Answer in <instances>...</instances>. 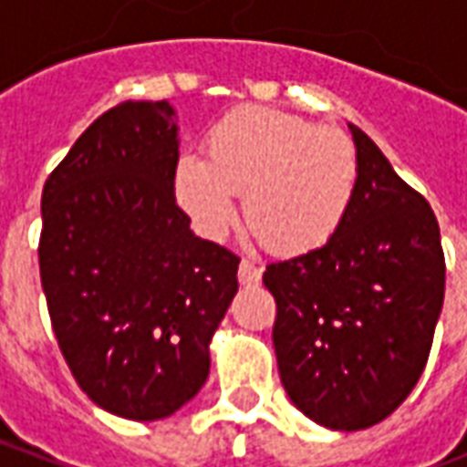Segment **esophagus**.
Wrapping results in <instances>:
<instances>
[{
    "instance_id": "34e87169",
    "label": "esophagus",
    "mask_w": 467,
    "mask_h": 467,
    "mask_svg": "<svg viewBox=\"0 0 467 467\" xmlns=\"http://www.w3.org/2000/svg\"><path fill=\"white\" fill-rule=\"evenodd\" d=\"M237 280H240V285H257L263 280V270L250 260H243L240 270H237Z\"/></svg>"
}]
</instances>
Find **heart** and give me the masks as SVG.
I'll use <instances>...</instances> for the list:
<instances>
[{
	"label": "heart",
	"instance_id": "b5f03b06",
	"mask_svg": "<svg viewBox=\"0 0 467 467\" xmlns=\"http://www.w3.org/2000/svg\"><path fill=\"white\" fill-rule=\"evenodd\" d=\"M174 197L210 240L244 220L267 250L310 254L335 240L358 187L355 147L335 127H315L273 107H240L204 137V160L174 164Z\"/></svg>",
	"mask_w": 467,
	"mask_h": 467
}]
</instances>
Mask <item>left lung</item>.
Here are the masks:
<instances>
[{
  "instance_id": "left-lung-1",
  "label": "left lung",
  "mask_w": 467,
  "mask_h": 467,
  "mask_svg": "<svg viewBox=\"0 0 467 467\" xmlns=\"http://www.w3.org/2000/svg\"><path fill=\"white\" fill-rule=\"evenodd\" d=\"M358 187L330 244L267 265L287 398L330 431H365L420 380L445 295L441 227L368 134L348 124Z\"/></svg>"
}]
</instances>
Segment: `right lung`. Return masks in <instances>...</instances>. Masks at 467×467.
I'll list each match as a JSON object with an SVG mask.
<instances>
[{
  "mask_svg": "<svg viewBox=\"0 0 467 467\" xmlns=\"http://www.w3.org/2000/svg\"><path fill=\"white\" fill-rule=\"evenodd\" d=\"M170 102L97 117L42 192L39 273L57 343L89 400L162 420L200 392L237 293L230 250L190 230L174 200Z\"/></svg>",
  "mask_w": 467,
  "mask_h": 467,
  "instance_id": "right-lung-1",
  "label": "right lung"
}]
</instances>
